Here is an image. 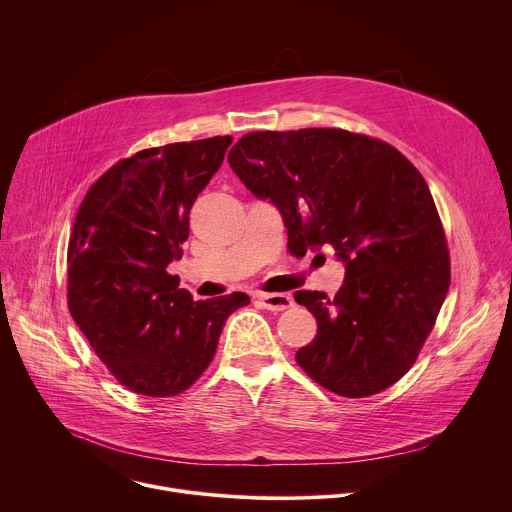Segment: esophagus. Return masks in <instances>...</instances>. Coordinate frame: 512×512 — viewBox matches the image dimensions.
Here are the masks:
<instances>
[{"label":"esophagus","mask_w":512,"mask_h":512,"mask_svg":"<svg viewBox=\"0 0 512 512\" xmlns=\"http://www.w3.org/2000/svg\"><path fill=\"white\" fill-rule=\"evenodd\" d=\"M257 298H259L261 306L269 312H283V310L294 306V298H291L289 294H259Z\"/></svg>","instance_id":"obj_1"}]
</instances>
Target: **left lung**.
<instances>
[{
	"instance_id": "8db88e82",
	"label": "left lung",
	"mask_w": 512,
	"mask_h": 512,
	"mask_svg": "<svg viewBox=\"0 0 512 512\" xmlns=\"http://www.w3.org/2000/svg\"><path fill=\"white\" fill-rule=\"evenodd\" d=\"M229 164L281 212L291 251L330 245L344 263L334 298L296 291L318 322L300 367L352 399L397 383L450 289L444 227L417 168L381 139L318 127L247 133Z\"/></svg>"
}]
</instances>
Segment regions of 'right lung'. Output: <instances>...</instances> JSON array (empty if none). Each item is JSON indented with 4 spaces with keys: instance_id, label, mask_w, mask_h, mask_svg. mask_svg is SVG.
Returning <instances> with one entry per match:
<instances>
[{
    "instance_id": "obj_1",
    "label": "right lung",
    "mask_w": 512,
    "mask_h": 512,
    "mask_svg": "<svg viewBox=\"0 0 512 512\" xmlns=\"http://www.w3.org/2000/svg\"><path fill=\"white\" fill-rule=\"evenodd\" d=\"M233 137L168 143L117 162L87 192L68 243V310L111 375L145 397L186 391L210 364L235 291L194 302L168 273L190 208Z\"/></svg>"
}]
</instances>
